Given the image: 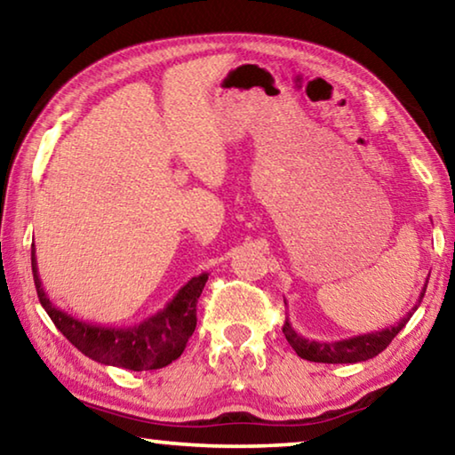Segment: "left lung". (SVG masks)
<instances>
[{
    "instance_id": "8db88e82",
    "label": "left lung",
    "mask_w": 455,
    "mask_h": 455,
    "mask_svg": "<svg viewBox=\"0 0 455 455\" xmlns=\"http://www.w3.org/2000/svg\"><path fill=\"white\" fill-rule=\"evenodd\" d=\"M426 287L427 283L423 284L418 303L411 307L410 313H407L397 325H391L387 329L373 331V333H365V335H355L349 339H339V341H309V339L299 335L297 331L292 329L289 319H284L283 333L287 337V341L291 343V347L295 349L299 357H303L307 361H315V363H359V361L373 359L375 355H379V353L387 347L391 341H394V337L405 327V323L411 319V315L418 311L421 299L426 295Z\"/></svg>"
}]
</instances>
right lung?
Segmentation results:
<instances>
[{"label": "right lung", "instance_id": "add662e5", "mask_svg": "<svg viewBox=\"0 0 455 455\" xmlns=\"http://www.w3.org/2000/svg\"><path fill=\"white\" fill-rule=\"evenodd\" d=\"M32 273L40 303L50 315L61 335L84 355L104 365H114L130 371H150L171 365L182 355L190 335L196 327V301L203 292L209 273H203L180 287L168 301L164 309L132 327H102L90 325L68 315L64 309L50 301L48 292L37 273L36 246L32 244Z\"/></svg>", "mask_w": 455, "mask_h": 455}]
</instances>
